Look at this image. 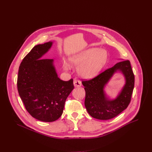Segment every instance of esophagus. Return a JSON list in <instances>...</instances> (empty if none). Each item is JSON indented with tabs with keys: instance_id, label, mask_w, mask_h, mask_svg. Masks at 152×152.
<instances>
[{
	"instance_id": "34e87169",
	"label": "esophagus",
	"mask_w": 152,
	"mask_h": 152,
	"mask_svg": "<svg viewBox=\"0 0 152 152\" xmlns=\"http://www.w3.org/2000/svg\"><path fill=\"white\" fill-rule=\"evenodd\" d=\"M73 84H74L75 87H81V85H82L81 81L80 80H79V79H74Z\"/></svg>"
}]
</instances>
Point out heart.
<instances>
[{"label": "heart", "instance_id": "b5f03b06", "mask_svg": "<svg viewBox=\"0 0 152 152\" xmlns=\"http://www.w3.org/2000/svg\"><path fill=\"white\" fill-rule=\"evenodd\" d=\"M107 60V53L102 49L91 48L70 58L72 66H79L78 73L84 78H92L96 76L105 65ZM65 69L69 68L66 62L63 63Z\"/></svg>", "mask_w": 152, "mask_h": 152}]
</instances>
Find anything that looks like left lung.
Masks as SVG:
<instances>
[{"label": "left lung", "mask_w": 152, "mask_h": 152, "mask_svg": "<svg viewBox=\"0 0 152 152\" xmlns=\"http://www.w3.org/2000/svg\"><path fill=\"white\" fill-rule=\"evenodd\" d=\"M120 72L125 79V84L118 96L110 99L104 89L113 75ZM86 91L84 105L89 114L95 119L107 120L113 118L127 108L131 102L134 87V75L129 60L117 63L97 76L82 82Z\"/></svg>", "instance_id": "1"}]
</instances>
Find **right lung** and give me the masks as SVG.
Segmentation results:
<instances>
[{"label": "right lung", "mask_w": 152, "mask_h": 152, "mask_svg": "<svg viewBox=\"0 0 152 152\" xmlns=\"http://www.w3.org/2000/svg\"><path fill=\"white\" fill-rule=\"evenodd\" d=\"M53 42L34 46L19 67L17 87L28 112L37 120L53 122L62 115L65 101L74 89L73 80L58 77L53 59H42Z\"/></svg>", "instance_id": "obj_1"}]
</instances>
